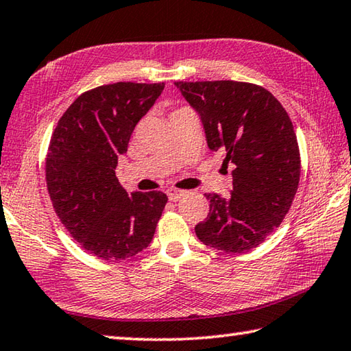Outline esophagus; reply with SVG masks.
Returning <instances> with one entry per match:
<instances>
[{
  "mask_svg": "<svg viewBox=\"0 0 351 351\" xmlns=\"http://www.w3.org/2000/svg\"><path fill=\"white\" fill-rule=\"evenodd\" d=\"M167 196H169L170 201H178V199H181V197L184 196V192H182V190L170 189V190H167Z\"/></svg>",
  "mask_w": 351,
  "mask_h": 351,
  "instance_id": "obj_1",
  "label": "esophagus"
}]
</instances>
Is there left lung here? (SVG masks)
Segmentation results:
<instances>
[{"instance_id":"obj_1","label":"left lung","mask_w":351,"mask_h":351,"mask_svg":"<svg viewBox=\"0 0 351 351\" xmlns=\"http://www.w3.org/2000/svg\"><path fill=\"white\" fill-rule=\"evenodd\" d=\"M199 114L212 152L233 164L230 196L207 193L210 213L195 227L206 245L242 253L281 224L295 199L301 158L291 119L281 103L250 82H175Z\"/></svg>"}]
</instances>
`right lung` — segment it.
I'll list each match as a JSON object with an SVG mask.
<instances>
[{
	"instance_id": "obj_1",
	"label": "right lung",
	"mask_w": 351,
	"mask_h": 351,
	"mask_svg": "<svg viewBox=\"0 0 351 351\" xmlns=\"http://www.w3.org/2000/svg\"><path fill=\"white\" fill-rule=\"evenodd\" d=\"M162 90L164 82H114L88 90L64 112L50 139L46 180L53 208L73 239L97 258H132L154 239L167 195L129 193L114 169Z\"/></svg>"
}]
</instances>
